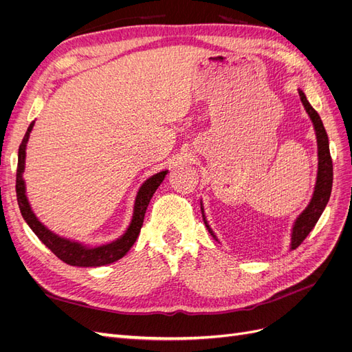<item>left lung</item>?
Wrapping results in <instances>:
<instances>
[{"instance_id":"left-lung-1","label":"left lung","mask_w":352,"mask_h":352,"mask_svg":"<svg viewBox=\"0 0 352 352\" xmlns=\"http://www.w3.org/2000/svg\"><path fill=\"white\" fill-rule=\"evenodd\" d=\"M298 94H300V100L304 105L305 113L310 117L313 123V129L316 133V141H317V176H316V185L313 190V197L308 202V206L302 210V212L294 220V225L291 229V243H289V251L298 248L301 242L308 236V233L313 230L316 223L320 219L322 212L324 211L330 192H332V184H333V166H332V158H330L329 151V138L326 133V129L323 126V122L320 116L311 107V104L308 102L305 94L302 89L298 88ZM201 202V212H202V220L206 223V228L208 229L210 235L214 238L217 242L219 238L208 225V220L206 217L204 204Z\"/></svg>"}]
</instances>
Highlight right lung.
Listing matches in <instances>:
<instances>
[{"mask_svg":"<svg viewBox=\"0 0 352 352\" xmlns=\"http://www.w3.org/2000/svg\"><path fill=\"white\" fill-rule=\"evenodd\" d=\"M35 122H32L28 127V132L23 138L22 144L19 148V163H17V175H16V192L19 208L28 226L32 232L39 238V241L45 245L48 250L54 252L57 257L65 261L69 265L74 267H101V265L111 264L117 260L123 258L133 247L135 241L140 236V232L144 223L145 212L148 204L155 194L158 186L162 185L168 170H162V172L154 173L153 176L144 180V184L140 186L133 202V212L129 221V226L122 233L119 238H116L110 242H104L98 245H88L85 242H79L74 239H69L65 236L57 235L56 232L50 230L44 223H42L32 210L30 202L26 194V182L23 179L25 167H26V148L29 142V136L34 129Z\"/></svg>","mask_w":352,"mask_h":352,"instance_id":"right-lung-1","label":"right lung"}]
</instances>
